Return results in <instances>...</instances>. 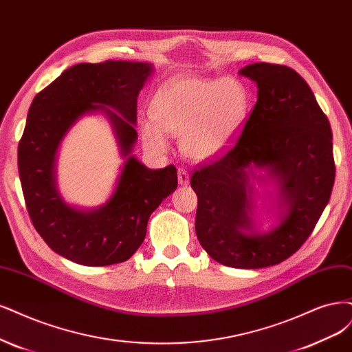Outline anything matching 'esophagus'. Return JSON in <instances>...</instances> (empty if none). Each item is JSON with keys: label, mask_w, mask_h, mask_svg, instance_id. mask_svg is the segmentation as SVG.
Wrapping results in <instances>:
<instances>
[{"label": "esophagus", "mask_w": 352, "mask_h": 352, "mask_svg": "<svg viewBox=\"0 0 352 352\" xmlns=\"http://www.w3.org/2000/svg\"><path fill=\"white\" fill-rule=\"evenodd\" d=\"M177 180L182 186H186L189 184V173L186 168H184V167L177 168Z\"/></svg>", "instance_id": "obj_1"}]
</instances>
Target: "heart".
Returning a JSON list of instances; mask_svg holds the SVG:
<instances>
[{"label": "heart", "instance_id": "heart-1", "mask_svg": "<svg viewBox=\"0 0 352 352\" xmlns=\"http://www.w3.org/2000/svg\"><path fill=\"white\" fill-rule=\"evenodd\" d=\"M151 113L154 122L142 124V138L151 148H167L163 132L180 134L182 150L192 159L207 160L237 135L248 113V93L230 78L173 80L154 94Z\"/></svg>", "mask_w": 352, "mask_h": 352}]
</instances>
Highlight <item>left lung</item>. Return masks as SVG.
<instances>
[{
  "instance_id": "left-lung-1",
  "label": "left lung",
  "mask_w": 352,
  "mask_h": 352,
  "mask_svg": "<svg viewBox=\"0 0 352 352\" xmlns=\"http://www.w3.org/2000/svg\"><path fill=\"white\" fill-rule=\"evenodd\" d=\"M239 74L258 84V102L228 150L190 176L198 197L195 232L210 256L226 266L258 270L296 253L329 202L335 182L332 129L309 84L287 65L256 63ZM266 166L280 182L287 211L263 235L251 229L248 175Z\"/></svg>"
}]
</instances>
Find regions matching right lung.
Masks as SVG:
<instances>
[{
  "label": "right lung",
  "instance_id": "add662e5",
  "mask_svg": "<svg viewBox=\"0 0 352 352\" xmlns=\"http://www.w3.org/2000/svg\"><path fill=\"white\" fill-rule=\"evenodd\" d=\"M151 69L129 60L72 65L30 104L17 153L24 202L45 243L72 262L106 266L128 261L145 239L151 212L177 188L173 164L151 170L128 157L113 195L98 210L72 208L55 189L58 145L84 113L103 112L124 155L131 153L137 140V98Z\"/></svg>",
  "mask_w": 352,
  "mask_h": 352
}]
</instances>
